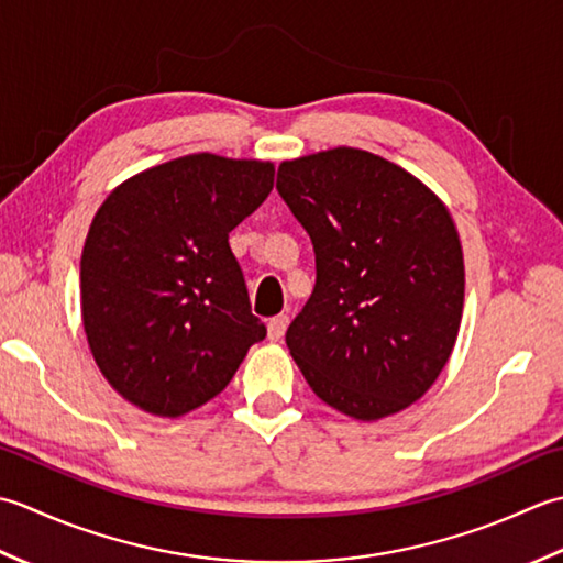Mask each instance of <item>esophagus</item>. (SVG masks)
<instances>
[{
  "label": "esophagus",
  "mask_w": 563,
  "mask_h": 563,
  "mask_svg": "<svg viewBox=\"0 0 563 563\" xmlns=\"http://www.w3.org/2000/svg\"><path fill=\"white\" fill-rule=\"evenodd\" d=\"M286 325H289V316H274V318H269V323H267V338L272 340V342H279L282 338H284V332H286Z\"/></svg>",
  "instance_id": "1"
}]
</instances>
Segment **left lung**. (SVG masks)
<instances>
[{
    "mask_svg": "<svg viewBox=\"0 0 563 563\" xmlns=\"http://www.w3.org/2000/svg\"><path fill=\"white\" fill-rule=\"evenodd\" d=\"M277 189L311 235L316 289L286 330L313 394L372 422L438 382L464 311V255L442 199L360 147L286 159Z\"/></svg>",
    "mask_w": 563,
    "mask_h": 563,
    "instance_id": "1",
    "label": "left lung"
}]
</instances>
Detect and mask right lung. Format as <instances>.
<instances>
[{
	"mask_svg": "<svg viewBox=\"0 0 563 563\" xmlns=\"http://www.w3.org/2000/svg\"><path fill=\"white\" fill-rule=\"evenodd\" d=\"M272 187V163L197 153L125 179L99 206L79 262L82 325L129 404L185 416L221 394L267 335L228 233Z\"/></svg>",
	"mask_w": 563,
	"mask_h": 563,
	"instance_id": "1",
	"label": "right lung"
}]
</instances>
